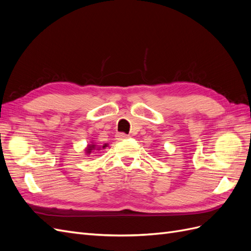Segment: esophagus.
<instances>
[{
  "instance_id": "esophagus-1",
  "label": "esophagus",
  "mask_w": 251,
  "mask_h": 251,
  "mask_svg": "<svg viewBox=\"0 0 251 251\" xmlns=\"http://www.w3.org/2000/svg\"><path fill=\"white\" fill-rule=\"evenodd\" d=\"M127 137H128V136L125 133H118L116 135V139H118V140H124V139H126Z\"/></svg>"
}]
</instances>
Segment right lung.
Returning <instances> with one entry per match:
<instances>
[{
    "label": "right lung",
    "mask_w": 251,
    "mask_h": 251,
    "mask_svg": "<svg viewBox=\"0 0 251 251\" xmlns=\"http://www.w3.org/2000/svg\"><path fill=\"white\" fill-rule=\"evenodd\" d=\"M107 147H108V144H107V143L103 144L102 147H98V146H96L95 143H93V142H92V143H91V144H89L88 148L86 149V154H87V155H90V154L92 153V151H95V150H101L100 148L104 149V148H107ZM96 147L98 148L97 149H96Z\"/></svg>",
    "instance_id": "1"
}]
</instances>
